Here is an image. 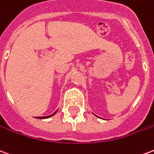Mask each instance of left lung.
Here are the masks:
<instances>
[{
	"instance_id": "obj_1",
	"label": "left lung",
	"mask_w": 154,
	"mask_h": 154,
	"mask_svg": "<svg viewBox=\"0 0 154 154\" xmlns=\"http://www.w3.org/2000/svg\"><path fill=\"white\" fill-rule=\"evenodd\" d=\"M96 117H97V115H96ZM98 118H99V117H98Z\"/></svg>"
}]
</instances>
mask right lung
Wrapping results in <instances>:
<instances>
[{
    "instance_id": "obj_1",
    "label": "right lung",
    "mask_w": 154,
    "mask_h": 154,
    "mask_svg": "<svg viewBox=\"0 0 154 154\" xmlns=\"http://www.w3.org/2000/svg\"><path fill=\"white\" fill-rule=\"evenodd\" d=\"M57 112V110L55 112H53L52 114L49 115V116H45V117H37L36 118H39V119H45V118H50V117H52V116H54V115L56 114V112Z\"/></svg>"
}]
</instances>
